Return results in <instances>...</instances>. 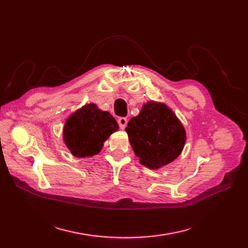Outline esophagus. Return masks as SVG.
Here are the masks:
<instances>
[{"instance_id":"1","label":"esophagus","mask_w":248,"mask_h":248,"mask_svg":"<svg viewBox=\"0 0 248 248\" xmlns=\"http://www.w3.org/2000/svg\"><path fill=\"white\" fill-rule=\"evenodd\" d=\"M118 123H119L120 128H121V129H124L125 127H126V125H127V119H126V118H124V117L119 118V119H118Z\"/></svg>"}]
</instances>
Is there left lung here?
Listing matches in <instances>:
<instances>
[{
  "mask_svg": "<svg viewBox=\"0 0 248 248\" xmlns=\"http://www.w3.org/2000/svg\"><path fill=\"white\" fill-rule=\"evenodd\" d=\"M142 166L157 170L174 161L186 141L182 123L166 104L149 101L125 128Z\"/></svg>",
  "mask_w": 248,
  "mask_h": 248,
  "instance_id": "left-lung-1",
  "label": "left lung"
}]
</instances>
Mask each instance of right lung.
Listing matches in <instances>:
<instances>
[{
    "instance_id": "1",
    "label": "right lung",
    "mask_w": 248,
    "mask_h": 248,
    "mask_svg": "<svg viewBox=\"0 0 248 248\" xmlns=\"http://www.w3.org/2000/svg\"><path fill=\"white\" fill-rule=\"evenodd\" d=\"M118 129L117 121L108 111L90 103L66 120L63 140L72 155L91 157L101 151L103 142Z\"/></svg>"
}]
</instances>
